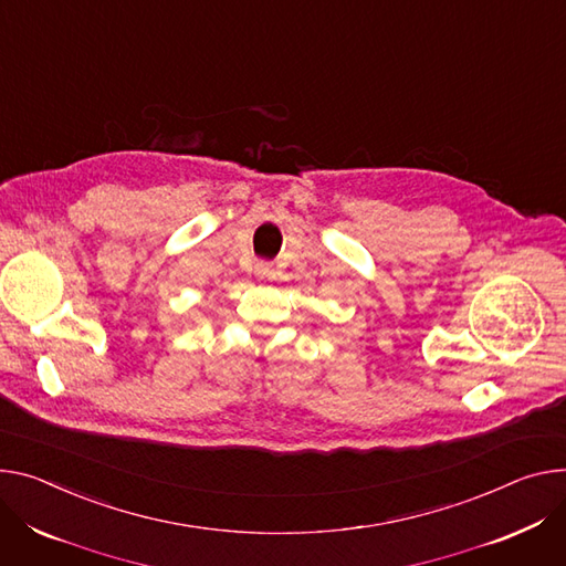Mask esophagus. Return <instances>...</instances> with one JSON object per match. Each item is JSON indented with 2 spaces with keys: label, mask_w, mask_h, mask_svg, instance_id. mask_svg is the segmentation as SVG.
I'll return each mask as SVG.
<instances>
[{
  "label": "esophagus",
  "mask_w": 566,
  "mask_h": 566,
  "mask_svg": "<svg viewBox=\"0 0 566 566\" xmlns=\"http://www.w3.org/2000/svg\"><path fill=\"white\" fill-rule=\"evenodd\" d=\"M254 277L262 280V282H271V280H275V271L269 262H260L254 266Z\"/></svg>",
  "instance_id": "34e87169"
}]
</instances>
